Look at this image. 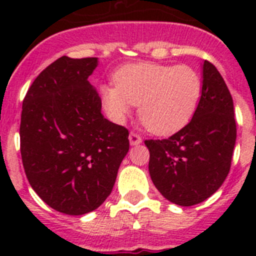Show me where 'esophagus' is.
<instances>
[{
    "label": "esophagus",
    "mask_w": 256,
    "mask_h": 256,
    "mask_svg": "<svg viewBox=\"0 0 256 256\" xmlns=\"http://www.w3.org/2000/svg\"><path fill=\"white\" fill-rule=\"evenodd\" d=\"M130 146H138L140 144H142V138L140 137L137 133L134 132H130Z\"/></svg>",
    "instance_id": "obj_1"
}]
</instances>
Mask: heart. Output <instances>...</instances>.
Wrapping results in <instances>:
<instances>
[{
	"label": "heart",
	"instance_id": "obj_1",
	"mask_svg": "<svg viewBox=\"0 0 256 256\" xmlns=\"http://www.w3.org/2000/svg\"><path fill=\"white\" fill-rule=\"evenodd\" d=\"M115 87L104 84L101 98L112 120L122 123L138 105V115L150 132L169 136L187 126L202 94V80L187 65H128L118 70Z\"/></svg>",
	"mask_w": 256,
	"mask_h": 256
}]
</instances>
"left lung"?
Masks as SVG:
<instances>
[{"mask_svg":"<svg viewBox=\"0 0 256 256\" xmlns=\"http://www.w3.org/2000/svg\"><path fill=\"white\" fill-rule=\"evenodd\" d=\"M236 144L234 100L214 65L202 64V94L191 122L168 140L144 141L158 191L180 206L216 194L230 173Z\"/></svg>","mask_w":256,"mask_h":256,"instance_id":"8db88e82","label":"left lung"}]
</instances>
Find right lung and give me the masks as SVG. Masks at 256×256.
<instances>
[{
    "instance_id": "add662e5",
    "label": "right lung",
    "mask_w": 256,
    "mask_h": 256,
    "mask_svg": "<svg viewBox=\"0 0 256 256\" xmlns=\"http://www.w3.org/2000/svg\"><path fill=\"white\" fill-rule=\"evenodd\" d=\"M97 58H58L22 101L20 152L32 188L56 212L83 216L112 194L130 150L128 130L101 114L88 76Z\"/></svg>"
}]
</instances>
